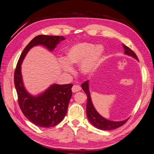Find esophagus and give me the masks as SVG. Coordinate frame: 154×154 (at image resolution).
I'll list each match as a JSON object with an SVG mask.
<instances>
[{
    "label": "esophagus",
    "instance_id": "esophagus-1",
    "mask_svg": "<svg viewBox=\"0 0 154 154\" xmlns=\"http://www.w3.org/2000/svg\"><path fill=\"white\" fill-rule=\"evenodd\" d=\"M81 90V87L79 85H74L72 87V91L73 93L79 91Z\"/></svg>",
    "mask_w": 154,
    "mask_h": 154
}]
</instances>
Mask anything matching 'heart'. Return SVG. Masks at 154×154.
I'll return each instance as SVG.
<instances>
[{
    "instance_id": "heart-1",
    "label": "heart",
    "mask_w": 154,
    "mask_h": 154,
    "mask_svg": "<svg viewBox=\"0 0 154 154\" xmlns=\"http://www.w3.org/2000/svg\"><path fill=\"white\" fill-rule=\"evenodd\" d=\"M105 53L102 45L91 43H76L66 51L65 61L61 62V67L65 72L72 71L70 65H79L81 73L87 76L94 73L99 67Z\"/></svg>"
}]
</instances>
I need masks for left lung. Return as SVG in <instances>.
Segmentation results:
<instances>
[{"label": "left lung", "mask_w": 154, "mask_h": 154, "mask_svg": "<svg viewBox=\"0 0 154 154\" xmlns=\"http://www.w3.org/2000/svg\"><path fill=\"white\" fill-rule=\"evenodd\" d=\"M123 49H124V53L125 55L134 57V59H137L138 61L137 57L136 56V55H135L133 51L129 49L128 47H127L125 45H123ZM81 87H82L83 90L86 93L87 97V102L86 107V113L87 118H88L90 123H91L94 127L99 129H101V130H113V129H117L120 127V126L123 125L129 119V118H128L123 120V121L113 122L104 118L103 117H102L100 114L96 111L95 108L93 106L91 98V95H90L89 92V81L87 80L85 81L83 83H82Z\"/></svg>", "instance_id": "1"}]
</instances>
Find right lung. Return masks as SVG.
I'll return each instance as SVG.
<instances>
[{
    "label": "right lung",
    "instance_id": "1",
    "mask_svg": "<svg viewBox=\"0 0 154 154\" xmlns=\"http://www.w3.org/2000/svg\"><path fill=\"white\" fill-rule=\"evenodd\" d=\"M62 36L38 35L26 45L21 53L14 71V83L18 95L19 107L27 119L39 127L51 128L64 119L72 96V84H53L38 95L33 96L24 86L21 64L29 50L38 45L52 51L60 42L65 40Z\"/></svg>",
    "mask_w": 154,
    "mask_h": 154
}]
</instances>
